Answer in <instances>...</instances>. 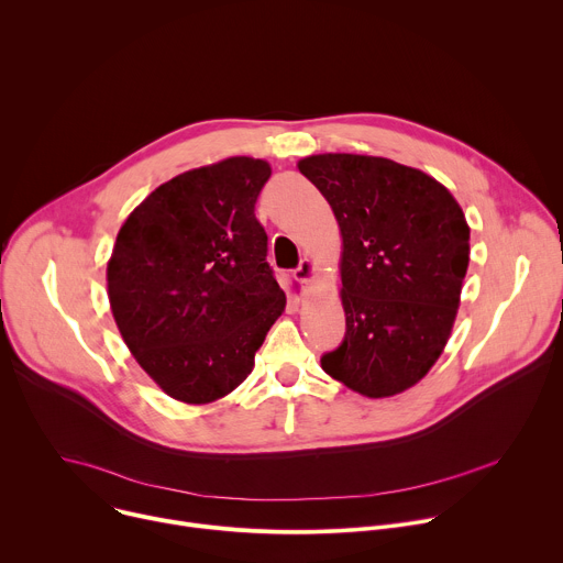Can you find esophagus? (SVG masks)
I'll return each instance as SVG.
<instances>
[{
  "mask_svg": "<svg viewBox=\"0 0 563 563\" xmlns=\"http://www.w3.org/2000/svg\"><path fill=\"white\" fill-rule=\"evenodd\" d=\"M294 278L300 280L302 285H309L316 278V265L309 258L300 261V265L294 269Z\"/></svg>",
  "mask_w": 563,
  "mask_h": 563,
  "instance_id": "1",
  "label": "esophagus"
}]
</instances>
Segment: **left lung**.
Returning a JSON list of instances; mask_svg holds the SVG:
<instances>
[{
	"instance_id": "left-lung-1",
	"label": "left lung",
	"mask_w": 563,
	"mask_h": 563,
	"mask_svg": "<svg viewBox=\"0 0 563 563\" xmlns=\"http://www.w3.org/2000/svg\"><path fill=\"white\" fill-rule=\"evenodd\" d=\"M298 172L330 202L341 238L345 341L320 358L367 398L417 385L452 334L470 263L454 196L421 169L356 153H318Z\"/></svg>"
}]
</instances>
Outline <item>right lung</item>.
Masks as SVG:
<instances>
[{
	"label": "right lung",
	"mask_w": 563,
	"mask_h": 563,
	"mask_svg": "<svg viewBox=\"0 0 563 563\" xmlns=\"http://www.w3.org/2000/svg\"><path fill=\"white\" fill-rule=\"evenodd\" d=\"M269 176V163L250 155L185 172L118 231L107 265L115 325L140 367L183 404H213L243 383L285 311L254 213Z\"/></svg>",
	"instance_id": "1"
}]
</instances>
